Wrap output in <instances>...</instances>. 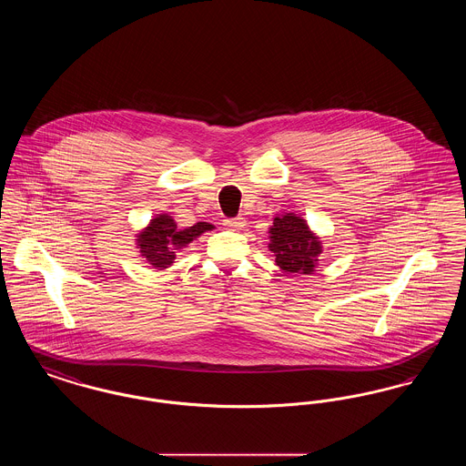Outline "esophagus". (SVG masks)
<instances>
[{
    "mask_svg": "<svg viewBox=\"0 0 466 466\" xmlns=\"http://www.w3.org/2000/svg\"><path fill=\"white\" fill-rule=\"evenodd\" d=\"M244 223H246V220H244L243 217H236V218H227L223 225L232 228V230H239V228H243Z\"/></svg>",
    "mask_w": 466,
    "mask_h": 466,
    "instance_id": "34e87169",
    "label": "esophagus"
}]
</instances>
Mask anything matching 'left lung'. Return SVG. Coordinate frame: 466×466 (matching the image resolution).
<instances>
[{
    "instance_id": "8db88e82",
    "label": "left lung",
    "mask_w": 466,
    "mask_h": 466,
    "mask_svg": "<svg viewBox=\"0 0 466 466\" xmlns=\"http://www.w3.org/2000/svg\"><path fill=\"white\" fill-rule=\"evenodd\" d=\"M272 223L268 248L276 257V264L285 272L312 274L321 253V243L310 232L306 220L287 213L276 217Z\"/></svg>"
}]
</instances>
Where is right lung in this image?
I'll use <instances>...</instances> for the list:
<instances>
[{"instance_id": "obj_1", "label": "right lung", "mask_w": 466, "mask_h": 466, "mask_svg": "<svg viewBox=\"0 0 466 466\" xmlns=\"http://www.w3.org/2000/svg\"><path fill=\"white\" fill-rule=\"evenodd\" d=\"M211 223L198 222L188 228L179 230L177 222L167 215H158L150 225L137 236V246L141 255L158 268L171 266L175 260V249L194 241L206 230H211Z\"/></svg>"}]
</instances>
